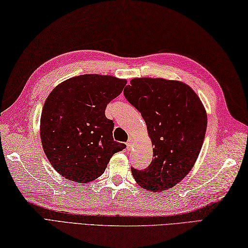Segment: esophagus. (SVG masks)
<instances>
[{"mask_svg":"<svg viewBox=\"0 0 248 248\" xmlns=\"http://www.w3.org/2000/svg\"><path fill=\"white\" fill-rule=\"evenodd\" d=\"M134 146V141H133V139H129V140L127 141V149L130 151L131 149L133 148Z\"/></svg>","mask_w":248,"mask_h":248,"instance_id":"esophagus-1","label":"esophagus"}]
</instances>
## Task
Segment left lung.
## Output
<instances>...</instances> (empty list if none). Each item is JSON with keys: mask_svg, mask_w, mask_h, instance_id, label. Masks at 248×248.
Segmentation results:
<instances>
[{"mask_svg": "<svg viewBox=\"0 0 248 248\" xmlns=\"http://www.w3.org/2000/svg\"><path fill=\"white\" fill-rule=\"evenodd\" d=\"M124 97L143 116L154 148L144 170L131 168L136 183L149 192L175 186L195 165L207 130V112L187 84L162 78H135Z\"/></svg>", "mask_w": 248, "mask_h": 248, "instance_id": "1", "label": "left lung"}]
</instances>
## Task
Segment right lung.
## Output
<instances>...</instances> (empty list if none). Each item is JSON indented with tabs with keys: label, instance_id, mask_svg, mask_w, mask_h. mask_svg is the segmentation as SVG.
Returning a JSON list of instances; mask_svg holds the SVG:
<instances>
[{
	"label": "right lung",
	"instance_id": "1",
	"mask_svg": "<svg viewBox=\"0 0 248 248\" xmlns=\"http://www.w3.org/2000/svg\"><path fill=\"white\" fill-rule=\"evenodd\" d=\"M127 80L81 75L62 82L46 98L40 117V140L54 170L78 183L93 181L114 154L125 148L113 139L114 123L105 108Z\"/></svg>",
	"mask_w": 248,
	"mask_h": 248
}]
</instances>
